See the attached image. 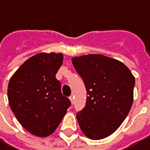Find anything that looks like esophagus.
<instances>
[{
    "mask_svg": "<svg viewBox=\"0 0 150 150\" xmlns=\"http://www.w3.org/2000/svg\"><path fill=\"white\" fill-rule=\"evenodd\" d=\"M69 100L71 101V103L73 104V103H74V96H69Z\"/></svg>",
    "mask_w": 150,
    "mask_h": 150,
    "instance_id": "34e87169",
    "label": "esophagus"
}]
</instances>
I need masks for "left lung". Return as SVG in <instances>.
I'll return each instance as SVG.
<instances>
[{"instance_id":"8db88e82","label":"left lung","mask_w":150,"mask_h":150,"mask_svg":"<svg viewBox=\"0 0 150 150\" xmlns=\"http://www.w3.org/2000/svg\"><path fill=\"white\" fill-rule=\"evenodd\" d=\"M87 91L86 107L76 114L87 138H107L120 127L134 101L135 78L125 64L101 54L72 59Z\"/></svg>"}]
</instances>
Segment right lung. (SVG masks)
<instances>
[{
	"mask_svg": "<svg viewBox=\"0 0 150 150\" xmlns=\"http://www.w3.org/2000/svg\"><path fill=\"white\" fill-rule=\"evenodd\" d=\"M62 64L60 53L38 54L23 63L8 84L12 112L26 130L38 137L53 134L71 105L55 77Z\"/></svg>",
	"mask_w": 150,
	"mask_h": 150,
	"instance_id": "right-lung-1",
	"label": "right lung"
}]
</instances>
